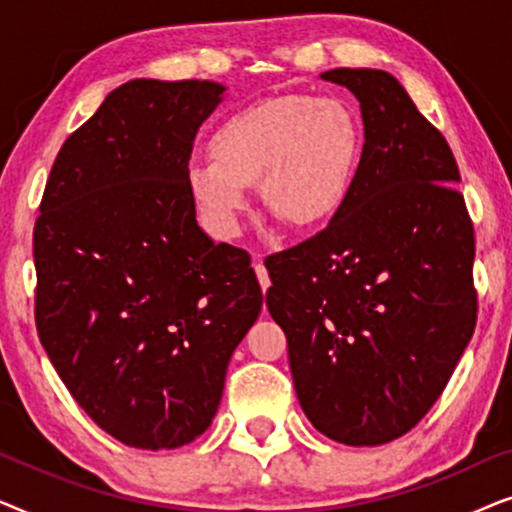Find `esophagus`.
Returning a JSON list of instances; mask_svg holds the SVG:
<instances>
[{"label": "esophagus", "instance_id": "34e87169", "mask_svg": "<svg viewBox=\"0 0 512 512\" xmlns=\"http://www.w3.org/2000/svg\"><path fill=\"white\" fill-rule=\"evenodd\" d=\"M254 270H256L258 282H261V289L268 291L270 289V275H268V270H265V265H263L261 258H258V261H254Z\"/></svg>", "mask_w": 512, "mask_h": 512}]
</instances>
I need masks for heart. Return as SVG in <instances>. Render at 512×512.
I'll list each match as a JSON object with an SVG mask.
<instances>
[{
  "label": "heart",
  "mask_w": 512,
  "mask_h": 512,
  "mask_svg": "<svg viewBox=\"0 0 512 512\" xmlns=\"http://www.w3.org/2000/svg\"><path fill=\"white\" fill-rule=\"evenodd\" d=\"M212 158L193 160L188 191L207 228L230 240L261 184L270 212L296 228L333 219L361 160L359 118L342 100L279 95L235 111L214 130Z\"/></svg>",
  "instance_id": "obj_1"
}]
</instances>
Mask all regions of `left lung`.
<instances>
[{
	"mask_svg": "<svg viewBox=\"0 0 512 512\" xmlns=\"http://www.w3.org/2000/svg\"><path fill=\"white\" fill-rule=\"evenodd\" d=\"M321 79L352 90L366 142L331 223L265 261V305L314 429L373 447L431 410L471 340L475 237L450 144L401 83L349 67Z\"/></svg>",
	"mask_w": 512,
	"mask_h": 512,
	"instance_id": "1",
	"label": "left lung"
}]
</instances>
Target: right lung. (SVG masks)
Instances as JSON below:
<instances>
[{
  "mask_svg": "<svg viewBox=\"0 0 512 512\" xmlns=\"http://www.w3.org/2000/svg\"><path fill=\"white\" fill-rule=\"evenodd\" d=\"M226 88L135 79L67 137L34 226L39 340L86 415L139 450L207 431L263 293L195 221L193 139Z\"/></svg>",
  "mask_w": 512,
  "mask_h": 512,
  "instance_id": "1",
  "label": "right lung"
}]
</instances>
